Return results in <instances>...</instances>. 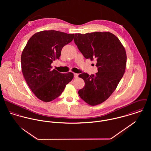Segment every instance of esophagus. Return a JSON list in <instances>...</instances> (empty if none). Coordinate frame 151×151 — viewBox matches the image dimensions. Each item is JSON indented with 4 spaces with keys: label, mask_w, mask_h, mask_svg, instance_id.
I'll return each mask as SVG.
<instances>
[{
    "label": "esophagus",
    "mask_w": 151,
    "mask_h": 151,
    "mask_svg": "<svg viewBox=\"0 0 151 151\" xmlns=\"http://www.w3.org/2000/svg\"><path fill=\"white\" fill-rule=\"evenodd\" d=\"M74 77L75 78H77L78 77V74H77V73H74Z\"/></svg>",
    "instance_id": "1"
}]
</instances>
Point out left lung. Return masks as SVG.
Listing matches in <instances>:
<instances>
[{"instance_id": "obj_1", "label": "left lung", "mask_w": 151, "mask_h": 151, "mask_svg": "<svg viewBox=\"0 0 151 151\" xmlns=\"http://www.w3.org/2000/svg\"><path fill=\"white\" fill-rule=\"evenodd\" d=\"M74 43L86 59L95 60L98 72L79 75L85 86L79 90L80 98L95 106L105 101L116 89L126 70V50L119 40L109 32L76 34Z\"/></svg>"}]
</instances>
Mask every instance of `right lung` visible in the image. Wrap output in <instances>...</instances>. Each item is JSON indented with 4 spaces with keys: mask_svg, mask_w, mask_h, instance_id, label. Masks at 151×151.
<instances>
[{
    "mask_svg": "<svg viewBox=\"0 0 151 151\" xmlns=\"http://www.w3.org/2000/svg\"><path fill=\"white\" fill-rule=\"evenodd\" d=\"M74 34L49 30L33 35L22 54L24 77L34 95L49 102L59 97L73 78L72 73H60L52 70L51 64L59 59L62 48L71 42Z\"/></svg>",
    "mask_w": 151,
    "mask_h": 151,
    "instance_id": "right-lung-1",
    "label": "right lung"
}]
</instances>
